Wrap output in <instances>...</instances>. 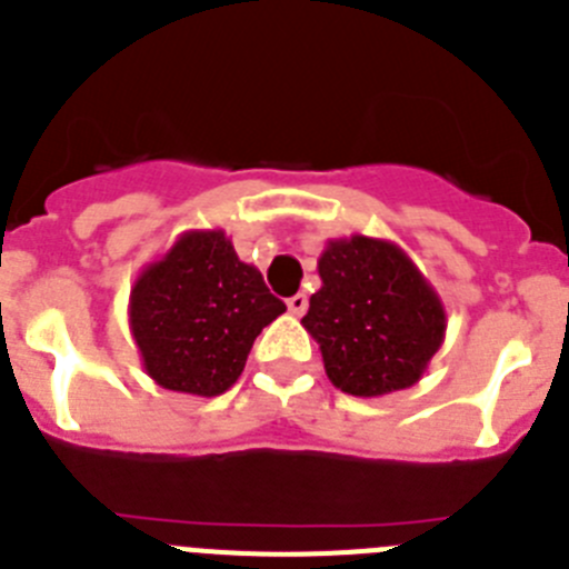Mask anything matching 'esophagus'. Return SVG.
Masks as SVG:
<instances>
[{
  "instance_id": "esophagus-1",
  "label": "esophagus",
  "mask_w": 569,
  "mask_h": 569,
  "mask_svg": "<svg viewBox=\"0 0 569 569\" xmlns=\"http://www.w3.org/2000/svg\"><path fill=\"white\" fill-rule=\"evenodd\" d=\"M288 310H290V313H293V316L305 313V310H308V296H305V293L290 296V299H288Z\"/></svg>"
}]
</instances>
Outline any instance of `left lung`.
I'll use <instances>...</instances> for the list:
<instances>
[{
    "label": "left lung",
    "mask_w": 569,
    "mask_h": 569,
    "mask_svg": "<svg viewBox=\"0 0 569 569\" xmlns=\"http://www.w3.org/2000/svg\"><path fill=\"white\" fill-rule=\"evenodd\" d=\"M321 288L301 319L341 393L376 399L407 390L439 353L447 313L413 259L387 239H328Z\"/></svg>",
    "instance_id": "obj_1"
}]
</instances>
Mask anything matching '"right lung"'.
I'll list each match as a JSON object with an SVG mask.
<instances>
[{"label":"right lung","mask_w":569,"mask_h":569,"mask_svg":"<svg viewBox=\"0 0 569 569\" xmlns=\"http://www.w3.org/2000/svg\"><path fill=\"white\" fill-rule=\"evenodd\" d=\"M224 230H188L130 288V333L164 390L219 396L236 385L261 328L284 313Z\"/></svg>","instance_id":"add662e5"}]
</instances>
